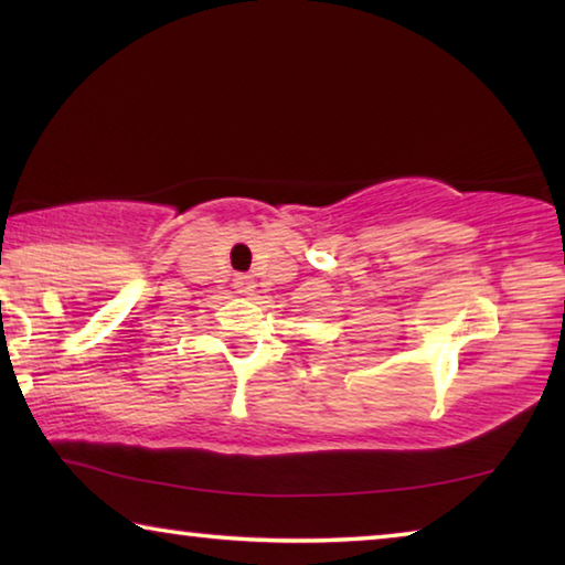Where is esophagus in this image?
Masks as SVG:
<instances>
[{
	"label": "esophagus",
	"mask_w": 565,
	"mask_h": 565,
	"mask_svg": "<svg viewBox=\"0 0 565 565\" xmlns=\"http://www.w3.org/2000/svg\"><path fill=\"white\" fill-rule=\"evenodd\" d=\"M254 279L252 276H246V274H238V276H234V291L236 294H242V296H246V294H252L254 291Z\"/></svg>",
	"instance_id": "34e87169"
}]
</instances>
